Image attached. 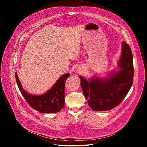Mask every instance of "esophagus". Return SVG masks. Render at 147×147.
<instances>
[{"instance_id": "1", "label": "esophagus", "mask_w": 147, "mask_h": 147, "mask_svg": "<svg viewBox=\"0 0 147 147\" xmlns=\"http://www.w3.org/2000/svg\"><path fill=\"white\" fill-rule=\"evenodd\" d=\"M83 68H78V72H79V73H83Z\"/></svg>"}]
</instances>
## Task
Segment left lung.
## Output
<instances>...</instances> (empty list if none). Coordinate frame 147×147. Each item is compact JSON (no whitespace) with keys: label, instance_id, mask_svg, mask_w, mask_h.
<instances>
[{"label":"left lung","instance_id":"left-lung-1","mask_svg":"<svg viewBox=\"0 0 147 147\" xmlns=\"http://www.w3.org/2000/svg\"><path fill=\"white\" fill-rule=\"evenodd\" d=\"M121 47V55L118 61L119 70L111 71L106 77L94 76L86 80L79 76L83 94L92 110L100 112L115 108L122 102L132 85V53L126 42H122Z\"/></svg>","mask_w":147,"mask_h":147}]
</instances>
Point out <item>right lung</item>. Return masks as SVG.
Wrapping results in <instances>:
<instances>
[{"label":"right lung","instance_id":"1","mask_svg":"<svg viewBox=\"0 0 147 147\" xmlns=\"http://www.w3.org/2000/svg\"><path fill=\"white\" fill-rule=\"evenodd\" d=\"M70 76L69 74H65L57 80L50 90L40 95H32L29 94L25 90L15 72L16 81L20 91L26 102L32 109L40 113H56L64 106V89L67 78Z\"/></svg>","mask_w":147,"mask_h":147}]
</instances>
